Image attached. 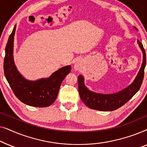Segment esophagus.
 <instances>
[{"label": "esophagus", "instance_id": "34e87169", "mask_svg": "<svg viewBox=\"0 0 147 147\" xmlns=\"http://www.w3.org/2000/svg\"><path fill=\"white\" fill-rule=\"evenodd\" d=\"M81 63H80V62H78V63H76L75 64V65H74V69L76 70H78L80 69V68H81Z\"/></svg>", "mask_w": 147, "mask_h": 147}]
</instances>
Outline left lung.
Returning a JSON list of instances; mask_svg holds the SVG:
<instances>
[{
  "label": "left lung",
  "mask_w": 147,
  "mask_h": 147,
  "mask_svg": "<svg viewBox=\"0 0 147 147\" xmlns=\"http://www.w3.org/2000/svg\"><path fill=\"white\" fill-rule=\"evenodd\" d=\"M137 30L136 27H134ZM142 53L143 61L141 67L134 82L121 91L112 94H102L90 91L84 85L83 76H78V90L82 101L86 106L100 111H112L125 104L139 90L144 78V70L146 65V53L143 45L137 41Z\"/></svg>",
  "instance_id": "obj_1"
}]
</instances>
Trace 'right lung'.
I'll use <instances>...</instances> for the list:
<instances>
[{"label": "right lung", "mask_w": 147, "mask_h": 147, "mask_svg": "<svg viewBox=\"0 0 147 147\" xmlns=\"http://www.w3.org/2000/svg\"><path fill=\"white\" fill-rule=\"evenodd\" d=\"M16 26L9 37L5 48L4 73L14 94L20 101L35 107H47L51 105L57 97L60 86L71 66L60 68L48 78L30 81L24 78L18 71L13 60V42Z\"/></svg>", "instance_id": "right-lung-1"}]
</instances>
